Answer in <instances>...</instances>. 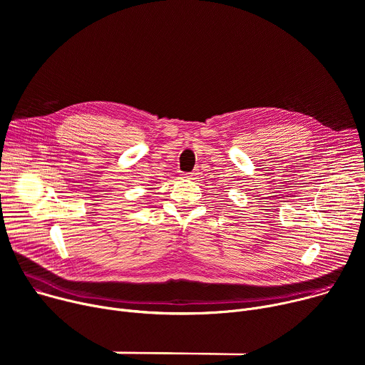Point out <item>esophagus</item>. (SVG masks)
Instances as JSON below:
<instances>
[{
    "label": "esophagus",
    "instance_id": "34e87169",
    "mask_svg": "<svg viewBox=\"0 0 365 365\" xmlns=\"http://www.w3.org/2000/svg\"><path fill=\"white\" fill-rule=\"evenodd\" d=\"M196 175H197V173H195V172H193V173H189V175H186L185 178H189V179H195V178H196Z\"/></svg>",
    "mask_w": 365,
    "mask_h": 365
}]
</instances>
